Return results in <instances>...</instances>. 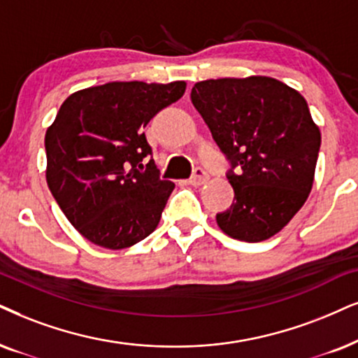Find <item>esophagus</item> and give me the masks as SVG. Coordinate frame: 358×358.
<instances>
[{"label": "esophagus", "instance_id": "1", "mask_svg": "<svg viewBox=\"0 0 358 358\" xmlns=\"http://www.w3.org/2000/svg\"><path fill=\"white\" fill-rule=\"evenodd\" d=\"M208 182V173L203 169H194L192 178H189V185L193 187H201L203 183Z\"/></svg>", "mask_w": 358, "mask_h": 358}]
</instances>
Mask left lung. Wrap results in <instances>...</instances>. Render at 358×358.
Instances as JSON below:
<instances>
[{
  "instance_id": "left-lung-1",
  "label": "left lung",
  "mask_w": 358,
  "mask_h": 358,
  "mask_svg": "<svg viewBox=\"0 0 358 358\" xmlns=\"http://www.w3.org/2000/svg\"><path fill=\"white\" fill-rule=\"evenodd\" d=\"M192 102L238 166L228 173L233 205L216 215L221 231L246 243L273 238L314 185L320 130L306 99L278 79L250 76L196 83Z\"/></svg>"
}]
</instances>
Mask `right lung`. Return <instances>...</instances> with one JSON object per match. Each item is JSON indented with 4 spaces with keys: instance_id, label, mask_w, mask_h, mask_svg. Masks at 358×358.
<instances>
[{
    "instance_id": "obj_1",
    "label": "right lung",
    "mask_w": 358,
    "mask_h": 358,
    "mask_svg": "<svg viewBox=\"0 0 358 358\" xmlns=\"http://www.w3.org/2000/svg\"><path fill=\"white\" fill-rule=\"evenodd\" d=\"M187 83H107L71 94L46 130V182L90 243L124 250L158 226L175 185L158 178L143 129L178 101Z\"/></svg>"
}]
</instances>
